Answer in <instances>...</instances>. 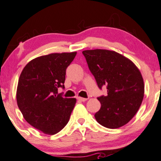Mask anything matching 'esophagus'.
<instances>
[{
  "label": "esophagus",
  "mask_w": 161,
  "mask_h": 161,
  "mask_svg": "<svg viewBox=\"0 0 161 161\" xmlns=\"http://www.w3.org/2000/svg\"><path fill=\"white\" fill-rule=\"evenodd\" d=\"M77 99L80 101H86L87 100H88V98H84V97H77Z\"/></svg>",
  "instance_id": "1"
}]
</instances>
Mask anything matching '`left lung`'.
<instances>
[{
	"instance_id": "1",
	"label": "left lung",
	"mask_w": 161,
	"mask_h": 161,
	"mask_svg": "<svg viewBox=\"0 0 161 161\" xmlns=\"http://www.w3.org/2000/svg\"><path fill=\"white\" fill-rule=\"evenodd\" d=\"M100 88L107 86L108 95L97 97L101 108L95 114L99 124L117 129L128 123L141 106L145 92L140 70L132 60L114 51H82Z\"/></svg>"
}]
</instances>
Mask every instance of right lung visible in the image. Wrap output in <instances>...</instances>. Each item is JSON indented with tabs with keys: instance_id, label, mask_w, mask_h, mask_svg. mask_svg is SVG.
Here are the masks:
<instances>
[{
	"instance_id": "obj_1",
	"label": "right lung",
	"mask_w": 161,
	"mask_h": 161,
	"mask_svg": "<svg viewBox=\"0 0 161 161\" xmlns=\"http://www.w3.org/2000/svg\"><path fill=\"white\" fill-rule=\"evenodd\" d=\"M76 52L53 53L29 61L22 71L16 101L24 119L43 133L54 135L69 122L75 98L63 97L66 69Z\"/></svg>"
}]
</instances>
